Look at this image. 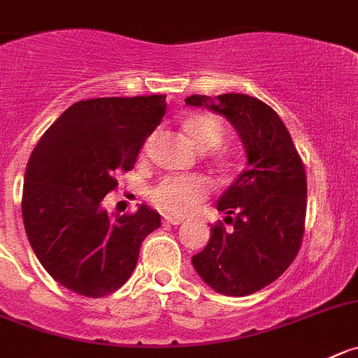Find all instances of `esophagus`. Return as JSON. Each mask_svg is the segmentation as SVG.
I'll use <instances>...</instances> for the list:
<instances>
[{"mask_svg": "<svg viewBox=\"0 0 358 358\" xmlns=\"http://www.w3.org/2000/svg\"><path fill=\"white\" fill-rule=\"evenodd\" d=\"M165 224L166 225H179V224H182V220L181 218H172V216H166Z\"/></svg>", "mask_w": 358, "mask_h": 358, "instance_id": "1", "label": "esophagus"}]
</instances>
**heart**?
I'll return each mask as SVG.
<instances>
[{
	"mask_svg": "<svg viewBox=\"0 0 358 358\" xmlns=\"http://www.w3.org/2000/svg\"><path fill=\"white\" fill-rule=\"evenodd\" d=\"M182 131L201 150H213L224 142L225 131L222 122L209 113H195L186 117ZM213 192L208 177L195 173H176L157 182L150 192V201L165 215L181 216L192 215L196 206L206 201Z\"/></svg>",
	"mask_w": 358,
	"mask_h": 358,
	"instance_id": "1",
	"label": "heart"
}]
</instances>
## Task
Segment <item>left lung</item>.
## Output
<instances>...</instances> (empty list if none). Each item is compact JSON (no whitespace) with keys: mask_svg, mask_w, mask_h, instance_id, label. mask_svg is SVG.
<instances>
[{"mask_svg":"<svg viewBox=\"0 0 358 358\" xmlns=\"http://www.w3.org/2000/svg\"><path fill=\"white\" fill-rule=\"evenodd\" d=\"M206 106L238 131L247 166L218 199L224 224L213 225L193 268L209 287L227 296H247L277 280L300 250L306 231L307 177L284 122L268 104L245 94L186 97Z\"/></svg>","mask_w":358,"mask_h":358,"instance_id":"obj_1","label":"left lung"}]
</instances>
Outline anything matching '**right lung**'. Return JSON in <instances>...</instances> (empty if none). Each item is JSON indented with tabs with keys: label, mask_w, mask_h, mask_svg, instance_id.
<instances>
[{
	"label": "right lung",
	"mask_w": 358,
	"mask_h": 358,
	"mask_svg": "<svg viewBox=\"0 0 358 358\" xmlns=\"http://www.w3.org/2000/svg\"><path fill=\"white\" fill-rule=\"evenodd\" d=\"M165 96L78 101L42 134L29 156L22 222L35 255L58 284L101 298L126 284L142 241L162 216L142 204L110 216L106 193L134 169L147 136L165 115Z\"/></svg>",
	"instance_id": "add662e5"
}]
</instances>
